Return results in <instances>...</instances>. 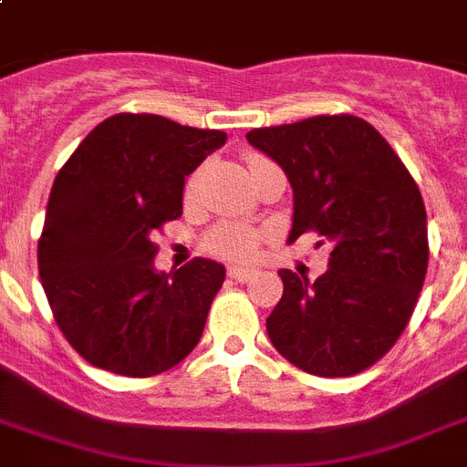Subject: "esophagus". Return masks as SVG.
I'll return each mask as SVG.
<instances>
[{
  "label": "esophagus",
  "mask_w": 467,
  "mask_h": 467,
  "mask_svg": "<svg viewBox=\"0 0 467 467\" xmlns=\"http://www.w3.org/2000/svg\"><path fill=\"white\" fill-rule=\"evenodd\" d=\"M227 276L234 278L237 284H247V281H252V278L259 276V271L244 269V266H230V269H227Z\"/></svg>",
  "instance_id": "obj_1"
}]
</instances>
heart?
Segmentation results:
<instances>
[{
    "instance_id": "1",
    "label": "heart",
    "mask_w": 467,
    "mask_h": 467,
    "mask_svg": "<svg viewBox=\"0 0 467 467\" xmlns=\"http://www.w3.org/2000/svg\"><path fill=\"white\" fill-rule=\"evenodd\" d=\"M262 161H266L262 155H247L249 171H254ZM193 186H196V176L191 179L186 191L191 193ZM259 240H262V234L256 233L254 227L240 225V223H223V225L213 227L211 233L205 234L203 244L208 252L223 256V259H230V262H249L256 254Z\"/></svg>"
}]
</instances>
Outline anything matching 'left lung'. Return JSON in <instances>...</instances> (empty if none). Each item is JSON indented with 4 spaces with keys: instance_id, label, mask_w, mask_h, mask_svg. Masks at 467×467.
I'll list each match as a JSON object with an SVG mask.
<instances>
[{
    "instance_id": "8db88e82",
    "label": "left lung",
    "mask_w": 467,
    "mask_h": 467,
    "mask_svg": "<svg viewBox=\"0 0 467 467\" xmlns=\"http://www.w3.org/2000/svg\"><path fill=\"white\" fill-rule=\"evenodd\" d=\"M247 140L291 182L288 242L317 233L332 244L329 269L315 281L278 271L284 296L266 319L271 344L312 376H356L400 339L424 285L420 186L383 135L348 113L256 128Z\"/></svg>"
}]
</instances>
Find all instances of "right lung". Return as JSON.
I'll return each mask as SVG.
<instances>
[{
    "label": "right lung",
    "mask_w": 467,
    "mask_h": 467,
    "mask_svg": "<svg viewBox=\"0 0 467 467\" xmlns=\"http://www.w3.org/2000/svg\"><path fill=\"white\" fill-rule=\"evenodd\" d=\"M223 130L152 113H116L55 176L38 240L40 284L84 361L126 378L174 368L193 351L225 266L196 256L155 269L152 242L182 215L183 182L223 148Z\"/></svg>",
    "instance_id": "obj_1"
}]
</instances>
